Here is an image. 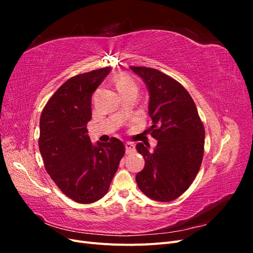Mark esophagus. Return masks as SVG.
I'll return each mask as SVG.
<instances>
[{"label": "esophagus", "mask_w": 253, "mask_h": 253, "mask_svg": "<svg viewBox=\"0 0 253 253\" xmlns=\"http://www.w3.org/2000/svg\"><path fill=\"white\" fill-rule=\"evenodd\" d=\"M126 152L127 153V154L135 152V144L132 142H128V141L126 142Z\"/></svg>", "instance_id": "obj_1"}]
</instances>
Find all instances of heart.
<instances>
[{
	"mask_svg": "<svg viewBox=\"0 0 253 253\" xmlns=\"http://www.w3.org/2000/svg\"><path fill=\"white\" fill-rule=\"evenodd\" d=\"M115 83H116V86L119 91L125 89V88H127V87L136 86V83L134 82V80L129 78L128 76L124 75V74L117 76L116 79H115Z\"/></svg>",
	"mask_w": 253,
	"mask_h": 253,
	"instance_id": "b5f03b06",
	"label": "heart"
}]
</instances>
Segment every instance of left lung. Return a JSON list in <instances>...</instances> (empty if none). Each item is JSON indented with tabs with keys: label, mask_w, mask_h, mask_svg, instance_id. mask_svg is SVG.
Listing matches in <instances>:
<instances>
[{
	"label": "left lung",
	"mask_w": 253,
	"mask_h": 253,
	"mask_svg": "<svg viewBox=\"0 0 253 253\" xmlns=\"http://www.w3.org/2000/svg\"><path fill=\"white\" fill-rule=\"evenodd\" d=\"M149 90L151 135L154 151L137 143L144 157L143 170L136 175L139 189L157 202L179 197L193 182L204 156L205 128L192 97L179 82L154 68L129 66Z\"/></svg>",
	"instance_id": "obj_1"
}]
</instances>
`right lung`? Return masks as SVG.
I'll return each instance as SVG.
<instances>
[{
	"label": "right lung",
	"mask_w": 253,
	"mask_h": 253,
	"mask_svg": "<svg viewBox=\"0 0 253 253\" xmlns=\"http://www.w3.org/2000/svg\"><path fill=\"white\" fill-rule=\"evenodd\" d=\"M110 72L103 67L68 79L41 114L39 149L45 169L65 195L80 204L105 195L125 155L118 138L93 144L86 128L91 96Z\"/></svg>",
	"instance_id": "1"
}]
</instances>
